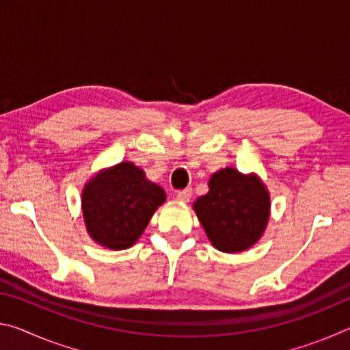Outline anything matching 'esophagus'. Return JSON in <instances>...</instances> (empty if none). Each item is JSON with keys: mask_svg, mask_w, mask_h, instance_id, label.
<instances>
[{"mask_svg": "<svg viewBox=\"0 0 350 350\" xmlns=\"http://www.w3.org/2000/svg\"><path fill=\"white\" fill-rule=\"evenodd\" d=\"M189 198H191V189L189 188L180 189V191L176 193V199L179 200V202H188Z\"/></svg>", "mask_w": 350, "mask_h": 350, "instance_id": "34e87169", "label": "esophagus"}]
</instances>
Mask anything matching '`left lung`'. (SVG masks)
<instances>
[{
  "label": "left lung",
  "mask_w": 350,
  "mask_h": 350,
  "mask_svg": "<svg viewBox=\"0 0 350 350\" xmlns=\"http://www.w3.org/2000/svg\"><path fill=\"white\" fill-rule=\"evenodd\" d=\"M208 185L210 191L196 200L194 210L211 244L227 253L247 250L267 225V189L256 176L247 177L233 168L217 171Z\"/></svg>",
  "instance_id": "1"
}]
</instances>
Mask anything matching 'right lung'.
<instances>
[{
    "label": "right lung",
    "mask_w": 350,
    "mask_h": 350,
    "mask_svg": "<svg viewBox=\"0 0 350 350\" xmlns=\"http://www.w3.org/2000/svg\"><path fill=\"white\" fill-rule=\"evenodd\" d=\"M163 202V189L146 180L144 171L129 162L94 177L81 198L91 238L112 250L131 247Z\"/></svg>",
    "instance_id": "add662e5"
}]
</instances>
